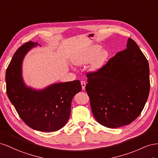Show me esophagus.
<instances>
[{
	"label": "esophagus",
	"instance_id": "34e87169",
	"mask_svg": "<svg viewBox=\"0 0 158 158\" xmlns=\"http://www.w3.org/2000/svg\"><path fill=\"white\" fill-rule=\"evenodd\" d=\"M85 82H84V81H81V85H82V89H85Z\"/></svg>",
	"mask_w": 158,
	"mask_h": 158
}]
</instances>
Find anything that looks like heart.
Listing matches in <instances>:
<instances>
[{"label":"heart","mask_w":158,"mask_h":158,"mask_svg":"<svg viewBox=\"0 0 158 158\" xmlns=\"http://www.w3.org/2000/svg\"><path fill=\"white\" fill-rule=\"evenodd\" d=\"M109 56V52L107 49H102V47L94 45L76 53L73 59L76 65H82L90 63L89 70L98 71L106 64Z\"/></svg>","instance_id":"1"}]
</instances>
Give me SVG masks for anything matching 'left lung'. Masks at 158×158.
Listing matches in <instances>:
<instances>
[{
  "label": "left lung",
  "mask_w": 158,
  "mask_h": 158,
  "mask_svg": "<svg viewBox=\"0 0 158 158\" xmlns=\"http://www.w3.org/2000/svg\"><path fill=\"white\" fill-rule=\"evenodd\" d=\"M85 91L96 121L107 128L129 125L140 115L150 92V69L136 43L128 38L127 49L87 75Z\"/></svg>",
  "instance_id": "obj_1"
}]
</instances>
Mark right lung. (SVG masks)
<instances>
[{
	"instance_id": "right-lung-1",
	"label": "right lung",
	"mask_w": 158,
	"mask_h": 158,
	"mask_svg": "<svg viewBox=\"0 0 158 158\" xmlns=\"http://www.w3.org/2000/svg\"><path fill=\"white\" fill-rule=\"evenodd\" d=\"M37 45L28 41L14 53L6 71V93L27 126L36 131L53 132L69 121L72 100L82 85L77 80L51 84L40 90L27 87L22 78V62L27 52Z\"/></svg>"
}]
</instances>
